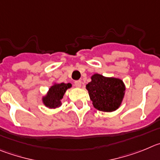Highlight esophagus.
Here are the masks:
<instances>
[{"mask_svg":"<svg viewBox=\"0 0 160 160\" xmlns=\"http://www.w3.org/2000/svg\"><path fill=\"white\" fill-rule=\"evenodd\" d=\"M74 84L76 87L80 88L81 87V81H80V80H76V81L74 82Z\"/></svg>","mask_w":160,"mask_h":160,"instance_id":"esophagus-1","label":"esophagus"}]
</instances>
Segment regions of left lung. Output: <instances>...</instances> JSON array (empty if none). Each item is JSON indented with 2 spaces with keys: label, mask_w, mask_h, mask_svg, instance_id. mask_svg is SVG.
<instances>
[{
  "label": "left lung",
  "mask_w": 160,
  "mask_h": 160,
  "mask_svg": "<svg viewBox=\"0 0 160 160\" xmlns=\"http://www.w3.org/2000/svg\"><path fill=\"white\" fill-rule=\"evenodd\" d=\"M86 85L95 108L102 112H113L121 104L125 93L123 80L94 74Z\"/></svg>",
  "instance_id": "1"
}]
</instances>
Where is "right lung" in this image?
Listing matches in <instances>:
<instances>
[{
	"label": "right lung",
	"instance_id": "obj_1",
	"mask_svg": "<svg viewBox=\"0 0 160 160\" xmlns=\"http://www.w3.org/2000/svg\"><path fill=\"white\" fill-rule=\"evenodd\" d=\"M72 84L69 83H54L49 88L47 95L42 98L43 103L49 108H57L61 105V100L67 89L70 88Z\"/></svg>",
	"mask_w": 160,
	"mask_h": 160
}]
</instances>
